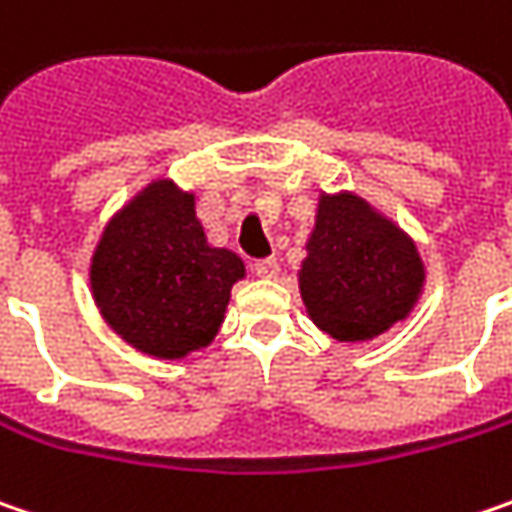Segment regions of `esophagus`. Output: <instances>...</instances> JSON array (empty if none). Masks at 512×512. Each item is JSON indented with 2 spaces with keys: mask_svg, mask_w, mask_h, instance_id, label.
<instances>
[{
  "mask_svg": "<svg viewBox=\"0 0 512 512\" xmlns=\"http://www.w3.org/2000/svg\"><path fill=\"white\" fill-rule=\"evenodd\" d=\"M253 273H256L259 279H276V276H279V262H276V259H259V262L253 265Z\"/></svg>",
  "mask_w": 512,
  "mask_h": 512,
  "instance_id": "34e87169",
  "label": "esophagus"
}]
</instances>
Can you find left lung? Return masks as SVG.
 <instances>
[{
	"mask_svg": "<svg viewBox=\"0 0 512 512\" xmlns=\"http://www.w3.org/2000/svg\"><path fill=\"white\" fill-rule=\"evenodd\" d=\"M305 314L337 343H371L409 320L426 288L415 239L351 190L320 192L296 270Z\"/></svg>",
	"mask_w": 512,
	"mask_h": 512,
	"instance_id": "left-lung-1",
	"label": "left lung"
}]
</instances>
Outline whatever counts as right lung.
Instances as JSON below:
<instances>
[{
	"mask_svg": "<svg viewBox=\"0 0 512 512\" xmlns=\"http://www.w3.org/2000/svg\"><path fill=\"white\" fill-rule=\"evenodd\" d=\"M244 276L242 256L207 242L195 195L172 178L149 181L115 210L89 265L100 317L155 360H184L213 343Z\"/></svg>",
	"mask_w": 512,
	"mask_h": 512,
	"instance_id": "add662e5",
	"label": "right lung"
}]
</instances>
